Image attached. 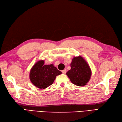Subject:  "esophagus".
<instances>
[{
    "mask_svg": "<svg viewBox=\"0 0 122 122\" xmlns=\"http://www.w3.org/2000/svg\"><path fill=\"white\" fill-rule=\"evenodd\" d=\"M66 71H67V70H66V69H64V70H62V73H63V74H66Z\"/></svg>",
    "mask_w": 122,
    "mask_h": 122,
    "instance_id": "1",
    "label": "esophagus"
}]
</instances>
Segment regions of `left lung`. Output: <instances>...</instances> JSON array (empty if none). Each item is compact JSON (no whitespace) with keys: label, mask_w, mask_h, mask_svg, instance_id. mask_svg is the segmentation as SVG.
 <instances>
[{"label":"left lung","mask_w":122,"mask_h":122,"mask_svg":"<svg viewBox=\"0 0 122 122\" xmlns=\"http://www.w3.org/2000/svg\"><path fill=\"white\" fill-rule=\"evenodd\" d=\"M71 69L66 75L71 82L78 86L86 85L91 76V70L87 62L81 56L73 58Z\"/></svg>","instance_id":"left-lung-1"}]
</instances>
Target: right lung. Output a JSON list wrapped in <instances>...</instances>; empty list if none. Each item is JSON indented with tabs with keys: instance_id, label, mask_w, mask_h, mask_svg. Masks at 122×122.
<instances>
[{
	"instance_id": "add662e5",
	"label": "right lung",
	"mask_w": 122,
	"mask_h": 122,
	"mask_svg": "<svg viewBox=\"0 0 122 122\" xmlns=\"http://www.w3.org/2000/svg\"><path fill=\"white\" fill-rule=\"evenodd\" d=\"M62 74L53 64L44 65V60L37 62L32 67L29 78L33 85L39 89L46 88L53 83L56 77Z\"/></svg>"
}]
</instances>
